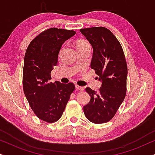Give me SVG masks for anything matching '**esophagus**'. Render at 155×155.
Here are the masks:
<instances>
[{
    "mask_svg": "<svg viewBox=\"0 0 155 155\" xmlns=\"http://www.w3.org/2000/svg\"><path fill=\"white\" fill-rule=\"evenodd\" d=\"M75 88L77 89V90H80V91H82V90H84L83 87H82V86H80V85H78V84H76V85H75Z\"/></svg>",
    "mask_w": 155,
    "mask_h": 155,
    "instance_id": "1",
    "label": "esophagus"
}]
</instances>
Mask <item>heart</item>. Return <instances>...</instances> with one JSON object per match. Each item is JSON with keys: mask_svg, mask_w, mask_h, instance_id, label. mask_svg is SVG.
I'll use <instances>...</instances> for the list:
<instances>
[{"mask_svg": "<svg viewBox=\"0 0 155 155\" xmlns=\"http://www.w3.org/2000/svg\"><path fill=\"white\" fill-rule=\"evenodd\" d=\"M87 44V42H85V41H80L79 43H78V46H79V45H82V44Z\"/></svg>", "mask_w": 155, "mask_h": 155, "instance_id": "1", "label": "heart"}]
</instances>
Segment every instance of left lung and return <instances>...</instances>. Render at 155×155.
Masks as SVG:
<instances>
[{
	"label": "left lung",
	"instance_id": "left-lung-1",
	"mask_svg": "<svg viewBox=\"0 0 155 155\" xmlns=\"http://www.w3.org/2000/svg\"><path fill=\"white\" fill-rule=\"evenodd\" d=\"M80 31L92 46L90 66L101 81L98 92L90 87L85 89L91 99L84 106V113L92 123L104 124L112 119L126 97V57L120 42L106 27H94Z\"/></svg>",
	"mask_w": 155,
	"mask_h": 155
}]
</instances>
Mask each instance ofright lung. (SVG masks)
Returning <instances> with one entry per match:
<instances>
[{
	"mask_svg": "<svg viewBox=\"0 0 155 155\" xmlns=\"http://www.w3.org/2000/svg\"><path fill=\"white\" fill-rule=\"evenodd\" d=\"M73 30L50 28L29 44L25 55L23 90L31 109L39 119L54 123L60 119L72 92L73 83L51 82V72L57 65L62 44L75 35Z\"/></svg>",
	"mask_w": 155,
	"mask_h": 155,
	"instance_id": "obj_1",
	"label": "right lung"
}]
</instances>
